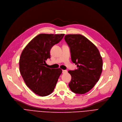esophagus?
I'll return each mask as SVG.
<instances>
[{
    "instance_id": "1",
    "label": "esophagus",
    "mask_w": 122,
    "mask_h": 122,
    "mask_svg": "<svg viewBox=\"0 0 122 122\" xmlns=\"http://www.w3.org/2000/svg\"><path fill=\"white\" fill-rule=\"evenodd\" d=\"M67 71H66V70H62V73H67Z\"/></svg>"
}]
</instances>
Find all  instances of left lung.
Masks as SVG:
<instances>
[{"label":"left lung","instance_id":"obj_1","mask_svg":"<svg viewBox=\"0 0 122 122\" xmlns=\"http://www.w3.org/2000/svg\"><path fill=\"white\" fill-rule=\"evenodd\" d=\"M65 40L70 48L72 61L77 69L69 71L71 79L68 86L75 93L88 92L99 80L103 61L96 46L80 34L66 35Z\"/></svg>","mask_w":122,"mask_h":122}]
</instances>
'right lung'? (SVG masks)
<instances>
[{"label":"right lung","instance_id":"1","mask_svg":"<svg viewBox=\"0 0 122 122\" xmlns=\"http://www.w3.org/2000/svg\"><path fill=\"white\" fill-rule=\"evenodd\" d=\"M64 34H40L28 43L19 60V69L26 85L35 93L46 96L53 92L62 72L59 68H49L46 61L50 59V50L59 43Z\"/></svg>","mask_w":122,"mask_h":122}]
</instances>
